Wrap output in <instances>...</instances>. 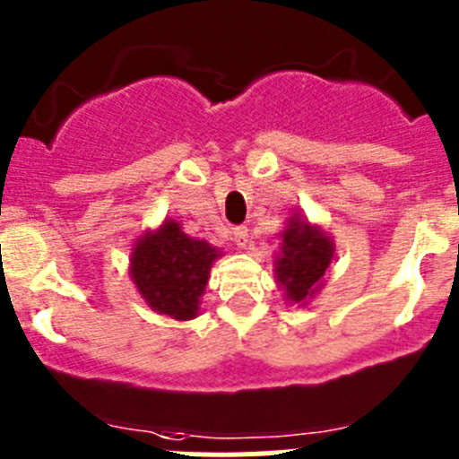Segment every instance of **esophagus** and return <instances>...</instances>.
Returning <instances> with one entry per match:
<instances>
[{
	"mask_svg": "<svg viewBox=\"0 0 459 459\" xmlns=\"http://www.w3.org/2000/svg\"><path fill=\"white\" fill-rule=\"evenodd\" d=\"M232 238H234V243H237L238 248H248L250 237H248V230H246V227H234Z\"/></svg>",
	"mask_w": 459,
	"mask_h": 459,
	"instance_id": "1",
	"label": "esophagus"
}]
</instances>
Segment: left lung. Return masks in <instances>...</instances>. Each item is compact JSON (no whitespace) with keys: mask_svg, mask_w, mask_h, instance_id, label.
Returning a JSON list of instances; mask_svg holds the SVG:
<instances>
[{"mask_svg":"<svg viewBox=\"0 0 459 459\" xmlns=\"http://www.w3.org/2000/svg\"><path fill=\"white\" fill-rule=\"evenodd\" d=\"M280 253L275 255V280L285 290L287 301L307 303L324 285V273L333 259V241L322 227L303 218H290L280 234Z\"/></svg>","mask_w":459,"mask_h":459,"instance_id":"obj_1","label":"left lung"}]
</instances>
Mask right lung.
Listing matches in <instances>:
<instances>
[{
	"label": "right lung",
	"instance_id": "1",
	"mask_svg": "<svg viewBox=\"0 0 459 459\" xmlns=\"http://www.w3.org/2000/svg\"><path fill=\"white\" fill-rule=\"evenodd\" d=\"M221 250L184 234L179 222L165 221L142 234L131 253V278L152 310L172 319L197 317L211 264Z\"/></svg>",
	"mask_w": 459,
	"mask_h": 459
}]
</instances>
